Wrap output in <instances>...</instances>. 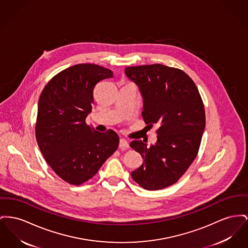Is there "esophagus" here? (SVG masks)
Listing matches in <instances>:
<instances>
[{
	"label": "esophagus",
	"instance_id": "1",
	"mask_svg": "<svg viewBox=\"0 0 248 248\" xmlns=\"http://www.w3.org/2000/svg\"><path fill=\"white\" fill-rule=\"evenodd\" d=\"M119 147L125 149V148H128V147H129V143L127 142L126 140L121 139V140H120V142H119Z\"/></svg>",
	"mask_w": 248,
	"mask_h": 248
}]
</instances>
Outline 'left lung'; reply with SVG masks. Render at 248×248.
I'll return each mask as SVG.
<instances>
[{
  "label": "left lung",
  "instance_id": "1",
  "mask_svg": "<svg viewBox=\"0 0 248 248\" xmlns=\"http://www.w3.org/2000/svg\"><path fill=\"white\" fill-rule=\"evenodd\" d=\"M143 99L142 118L157 124V140H133L142 165L131 173L146 190H158L175 184L196 158L205 129V111L199 90L187 74L159 63L125 68Z\"/></svg>",
  "mask_w": 248,
  "mask_h": 248
}]
</instances>
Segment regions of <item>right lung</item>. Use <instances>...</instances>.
I'll return each instance as SVG.
<instances>
[{
  "mask_svg": "<svg viewBox=\"0 0 248 248\" xmlns=\"http://www.w3.org/2000/svg\"><path fill=\"white\" fill-rule=\"evenodd\" d=\"M112 77L109 69L80 63L53 77L42 91L36 140L45 160L68 184L79 186L93 178L118 148L116 132H97L85 123L95 85Z\"/></svg>",
  "mask_w": 248,
  "mask_h": 248,
  "instance_id": "1",
  "label": "right lung"
}]
</instances>
